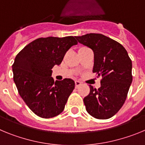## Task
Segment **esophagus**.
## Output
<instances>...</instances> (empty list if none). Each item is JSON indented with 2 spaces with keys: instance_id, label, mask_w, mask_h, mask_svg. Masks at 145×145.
<instances>
[{
  "instance_id": "1",
  "label": "esophagus",
  "mask_w": 145,
  "mask_h": 145,
  "mask_svg": "<svg viewBox=\"0 0 145 145\" xmlns=\"http://www.w3.org/2000/svg\"><path fill=\"white\" fill-rule=\"evenodd\" d=\"M80 84H81V83L79 80H75V88H78Z\"/></svg>"
}]
</instances>
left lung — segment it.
I'll use <instances>...</instances> for the list:
<instances>
[{
  "label": "left lung",
  "instance_id": "1",
  "mask_svg": "<svg viewBox=\"0 0 145 145\" xmlns=\"http://www.w3.org/2000/svg\"><path fill=\"white\" fill-rule=\"evenodd\" d=\"M94 54L93 72L102 76L98 89L90 86L84 99L86 110L97 119H108L123 105L132 82V62L126 50L118 42L99 33L75 36Z\"/></svg>",
  "mask_w": 145,
  "mask_h": 145
}]
</instances>
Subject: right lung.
I'll use <instances>...</instances> for the list:
<instances>
[{
	"label": "right lung",
	"mask_w": 145,
	"mask_h": 145,
	"mask_svg": "<svg viewBox=\"0 0 145 145\" xmlns=\"http://www.w3.org/2000/svg\"><path fill=\"white\" fill-rule=\"evenodd\" d=\"M77 44L73 36L40 38L16 55L12 65L14 81L20 97L39 117L50 118L64 110L75 82L70 78L54 81L52 69Z\"/></svg>",
	"instance_id": "add662e5"
}]
</instances>
